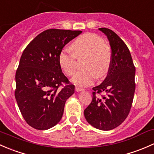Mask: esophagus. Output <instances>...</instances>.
<instances>
[{"instance_id": "34e87169", "label": "esophagus", "mask_w": 154, "mask_h": 154, "mask_svg": "<svg viewBox=\"0 0 154 154\" xmlns=\"http://www.w3.org/2000/svg\"><path fill=\"white\" fill-rule=\"evenodd\" d=\"M75 91L77 92H79V91H82V90H83L84 89L82 88H79V87H75Z\"/></svg>"}]
</instances>
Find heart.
Returning <instances> with one entry per match:
<instances>
[{
  "label": "heart",
  "instance_id": "obj_1",
  "mask_svg": "<svg viewBox=\"0 0 154 154\" xmlns=\"http://www.w3.org/2000/svg\"><path fill=\"white\" fill-rule=\"evenodd\" d=\"M71 50L64 49L59 54V64L67 76H73L78 69L77 59L85 58V68L72 79L75 85L88 86L97 77H104L110 70L112 53L110 47L102 38L94 33H86L79 37L71 45Z\"/></svg>",
  "mask_w": 154,
  "mask_h": 154
}]
</instances>
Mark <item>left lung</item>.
<instances>
[{
  "instance_id": "1",
  "label": "left lung",
  "mask_w": 154,
  "mask_h": 154,
  "mask_svg": "<svg viewBox=\"0 0 154 154\" xmlns=\"http://www.w3.org/2000/svg\"><path fill=\"white\" fill-rule=\"evenodd\" d=\"M111 47L112 61L107 77L93 88V99L84 111L89 124L101 131H110L126 119L135 92L136 68L131 53L121 38L107 28H99ZM106 93L102 95V93Z\"/></svg>"
}]
</instances>
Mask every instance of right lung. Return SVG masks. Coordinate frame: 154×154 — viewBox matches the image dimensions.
<instances>
[{
  "instance_id": "add662e5",
  "label": "right lung",
  "mask_w": 154,
  "mask_h": 154,
  "mask_svg": "<svg viewBox=\"0 0 154 154\" xmlns=\"http://www.w3.org/2000/svg\"><path fill=\"white\" fill-rule=\"evenodd\" d=\"M80 30L49 29L26 46L15 74V96L23 119L37 130L58 124L75 86L61 71L59 54Z\"/></svg>"
}]
</instances>
